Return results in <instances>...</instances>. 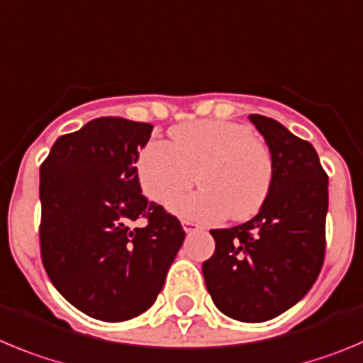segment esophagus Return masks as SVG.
I'll return each mask as SVG.
<instances>
[{
	"label": "esophagus",
	"mask_w": 363,
	"mask_h": 363,
	"mask_svg": "<svg viewBox=\"0 0 363 363\" xmlns=\"http://www.w3.org/2000/svg\"><path fill=\"white\" fill-rule=\"evenodd\" d=\"M182 228H184L186 233H194V231L199 230V224H195L191 220H182Z\"/></svg>",
	"instance_id": "1"
}]
</instances>
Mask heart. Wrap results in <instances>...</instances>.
I'll use <instances>...</instances> for the list:
<instances>
[{
	"label": "heart",
	"mask_w": 363,
	"mask_h": 363,
	"mask_svg": "<svg viewBox=\"0 0 363 363\" xmlns=\"http://www.w3.org/2000/svg\"><path fill=\"white\" fill-rule=\"evenodd\" d=\"M172 141H150L137 155L146 197L166 204L195 184L201 191L169 204L175 215L217 222L253 217L267 201L275 166L271 152L246 125L197 121L174 128Z\"/></svg>",
	"instance_id": "obj_1"
}]
</instances>
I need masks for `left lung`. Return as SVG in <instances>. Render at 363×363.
Instances as JSON below:
<instances>
[{
    "mask_svg": "<svg viewBox=\"0 0 363 363\" xmlns=\"http://www.w3.org/2000/svg\"><path fill=\"white\" fill-rule=\"evenodd\" d=\"M275 175L267 201L251 220L211 230L215 253L202 264L211 300L238 322H266L306 296L325 253L328 175L318 153L279 121L251 113Z\"/></svg>",
    "mask_w": 363,
    "mask_h": 363,
    "instance_id": "8db88e82",
    "label": "left lung"
}]
</instances>
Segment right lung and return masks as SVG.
<instances>
[{"label": "right lung", "instance_id": "1", "mask_svg": "<svg viewBox=\"0 0 363 363\" xmlns=\"http://www.w3.org/2000/svg\"><path fill=\"white\" fill-rule=\"evenodd\" d=\"M152 130L99 117L61 135L39 169L45 269L74 308L103 322L152 308L184 242L177 217L141 194L135 162ZM137 220L145 226L133 228Z\"/></svg>", "mask_w": 363, "mask_h": 363}]
</instances>
